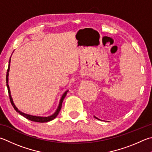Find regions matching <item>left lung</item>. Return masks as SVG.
I'll use <instances>...</instances> for the list:
<instances>
[{"mask_svg": "<svg viewBox=\"0 0 152 152\" xmlns=\"http://www.w3.org/2000/svg\"><path fill=\"white\" fill-rule=\"evenodd\" d=\"M94 118H96V119H98V120H99V119H98V118H96V117H95V116H94Z\"/></svg>", "mask_w": 152, "mask_h": 152, "instance_id": "left-lung-1", "label": "left lung"}]
</instances>
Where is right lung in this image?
<instances>
[{"instance_id":"1","label":"right lung","mask_w":152,"mask_h":152,"mask_svg":"<svg viewBox=\"0 0 152 152\" xmlns=\"http://www.w3.org/2000/svg\"><path fill=\"white\" fill-rule=\"evenodd\" d=\"M10 59L9 60V68L7 69V76H6V80H7V86L8 88V92H9V98H10V103L12 104V106H13L14 108L16 110V112L18 113H19L20 115H23L24 118H26V119H28L29 120H31L32 122H40V123H43V122H48L49 121H51L52 120H54L55 118H56L58 114V113L60 112V110H61V107H62V102L64 100V99L65 98L67 92L66 91L64 94H63L62 97L61 98V100L60 101V104H59V106L58 107V108L56 110V111L55 112L54 114L53 115H50V116H48V117H40V116H34V115H28V114H24V113L20 111H19V110L17 109V107L15 106V105L13 103V101H12V99L11 98V96H10V91L9 89V84H8V80H9V69H10Z\"/></svg>"}]
</instances>
